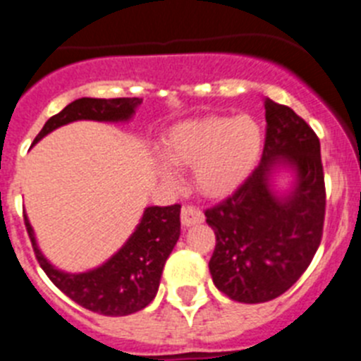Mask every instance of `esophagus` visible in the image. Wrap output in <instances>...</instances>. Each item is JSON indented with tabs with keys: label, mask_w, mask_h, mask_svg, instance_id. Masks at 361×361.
Here are the masks:
<instances>
[{
	"label": "esophagus",
	"mask_w": 361,
	"mask_h": 361,
	"mask_svg": "<svg viewBox=\"0 0 361 361\" xmlns=\"http://www.w3.org/2000/svg\"><path fill=\"white\" fill-rule=\"evenodd\" d=\"M180 222H183L184 228L202 224L204 213L200 212V209L193 208V206H184V208L180 209Z\"/></svg>",
	"instance_id": "34e87169"
}]
</instances>
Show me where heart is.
Segmentation results:
<instances>
[{"instance_id":"heart-1","label":"heart","mask_w":361,"mask_h":361,"mask_svg":"<svg viewBox=\"0 0 361 361\" xmlns=\"http://www.w3.org/2000/svg\"><path fill=\"white\" fill-rule=\"evenodd\" d=\"M264 132L250 116H204L173 124L164 137V155L178 168H193V183L204 197L224 199L257 168ZM157 173L177 183L164 157L153 159Z\"/></svg>"}]
</instances>
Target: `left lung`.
I'll return each mask as SVG.
<instances>
[{
	"instance_id": "left-lung-1",
	"label": "left lung",
	"mask_w": 361,
	"mask_h": 361,
	"mask_svg": "<svg viewBox=\"0 0 361 361\" xmlns=\"http://www.w3.org/2000/svg\"><path fill=\"white\" fill-rule=\"evenodd\" d=\"M266 145L257 170L229 199L206 209L216 244L209 273L235 302L262 304L302 276L322 240L324 168L317 133L289 106L264 101ZM292 175L280 190L276 177Z\"/></svg>"
}]
</instances>
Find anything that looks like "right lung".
Returning a JSON list of instances; mask_svg holds the SVG:
<instances>
[{
	"label": "right lung",
	"instance_id": "obj_1",
	"mask_svg": "<svg viewBox=\"0 0 361 361\" xmlns=\"http://www.w3.org/2000/svg\"><path fill=\"white\" fill-rule=\"evenodd\" d=\"M141 103L139 97L75 99L44 123L34 145L54 130L75 121L128 123ZM25 226L39 266L68 298L104 317H126L145 309L157 295L164 264L180 235V206L145 208L128 240L106 262L82 273H68L50 264L41 253L28 216H25Z\"/></svg>",
	"mask_w": 361,
	"mask_h": 361
}]
</instances>
